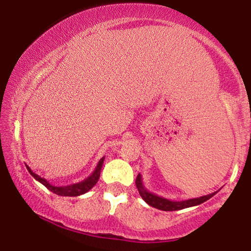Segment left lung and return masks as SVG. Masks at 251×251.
Wrapping results in <instances>:
<instances>
[{
	"label": "left lung",
	"mask_w": 251,
	"mask_h": 251,
	"mask_svg": "<svg viewBox=\"0 0 251 251\" xmlns=\"http://www.w3.org/2000/svg\"><path fill=\"white\" fill-rule=\"evenodd\" d=\"M136 186L138 188L140 197L143 198V200L145 201L147 204H150L151 207L156 208L159 209V210H163V211H175V210H180V209L194 207V205H199L209 200V199L212 198L216 193H217V192H214V193L203 195V197L188 199V200H183V201L168 200V199L159 197V195L154 194L152 192L147 190V188L144 186L142 175L140 174H138V176L136 178Z\"/></svg>",
	"instance_id": "obj_1"
}]
</instances>
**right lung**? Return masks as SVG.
<instances>
[{
    "label": "right lung",
    "instance_id": "obj_1",
    "mask_svg": "<svg viewBox=\"0 0 251 251\" xmlns=\"http://www.w3.org/2000/svg\"><path fill=\"white\" fill-rule=\"evenodd\" d=\"M104 160H105V156L99 160V162L97 164V167H96V169L94 170V173H92L88 178H85L84 180L80 181V183L67 185V186H53V185H51L46 178H42L41 176H39V175L33 173L32 169H30L28 166H26V168L27 170H28V173L32 175L37 181H40L41 184L44 185V186H46L49 191L52 192V193L57 195H61V197H78V195L87 193L88 191H90L91 188L97 184L99 177H100V170H101L102 163H104Z\"/></svg>",
    "mask_w": 251,
    "mask_h": 251
}]
</instances>
